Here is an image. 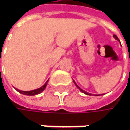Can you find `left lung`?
<instances>
[{"label": "left lung", "mask_w": 130, "mask_h": 130, "mask_svg": "<svg viewBox=\"0 0 130 130\" xmlns=\"http://www.w3.org/2000/svg\"><path fill=\"white\" fill-rule=\"evenodd\" d=\"M113 38H115V39H116V40H119V38H117V35H113ZM74 84H75V85H76V86H77V87L78 88H79V90H80V91H81V92H83V93H85V95H92V94H90V93H88V92H85V90H82V89H81V88H80V87H79V86H78L77 85V84H76V83H75V82H74Z\"/></svg>", "instance_id": "1"}]
</instances>
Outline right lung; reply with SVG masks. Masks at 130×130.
<instances>
[{"label":"right lung","mask_w":130,"mask_h":130,"mask_svg":"<svg viewBox=\"0 0 130 130\" xmlns=\"http://www.w3.org/2000/svg\"><path fill=\"white\" fill-rule=\"evenodd\" d=\"M47 82H48V80L43 85L42 87H40V88H38L36 90H30V91H22V90H18V89H16V90L19 92H20L21 94L25 95H38V94L41 93L45 89V87H46L47 85Z\"/></svg>","instance_id":"add662e5"}]
</instances>
